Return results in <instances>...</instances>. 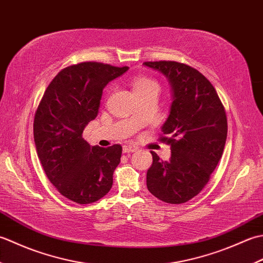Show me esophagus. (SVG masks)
<instances>
[{"label": "esophagus", "mask_w": 263, "mask_h": 263, "mask_svg": "<svg viewBox=\"0 0 263 263\" xmlns=\"http://www.w3.org/2000/svg\"><path fill=\"white\" fill-rule=\"evenodd\" d=\"M138 150V147L133 146V144H126L123 147V153H135Z\"/></svg>", "instance_id": "obj_1"}]
</instances>
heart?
<instances>
[{"mask_svg": "<svg viewBox=\"0 0 263 263\" xmlns=\"http://www.w3.org/2000/svg\"><path fill=\"white\" fill-rule=\"evenodd\" d=\"M132 88L135 93H137V92L148 90V89H153V88L158 89V85L155 80L149 79V78L139 77V78H136V79H133Z\"/></svg>", "mask_w": 263, "mask_h": 263, "instance_id": "1", "label": "heart"}]
</instances>
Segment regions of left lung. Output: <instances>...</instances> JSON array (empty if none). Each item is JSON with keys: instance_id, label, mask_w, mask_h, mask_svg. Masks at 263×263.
I'll list each match as a JSON object with an SVG mask.
<instances>
[{"instance_id": "left-lung-1", "label": "left lung", "mask_w": 263, "mask_h": 263, "mask_svg": "<svg viewBox=\"0 0 263 263\" xmlns=\"http://www.w3.org/2000/svg\"><path fill=\"white\" fill-rule=\"evenodd\" d=\"M164 74L172 87V105L160 141L171 144L170 161L152 152L147 187L156 198L180 204L191 200L209 182L227 138V117L216 89L206 78L174 61L144 62Z\"/></svg>"}]
</instances>
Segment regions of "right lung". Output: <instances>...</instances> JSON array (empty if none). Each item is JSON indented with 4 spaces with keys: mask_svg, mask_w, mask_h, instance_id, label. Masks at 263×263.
I'll use <instances>...</instances> for the list:
<instances>
[{
    "mask_svg": "<svg viewBox=\"0 0 263 263\" xmlns=\"http://www.w3.org/2000/svg\"><path fill=\"white\" fill-rule=\"evenodd\" d=\"M127 69L98 62L70 65L51 81L38 105L33 120L38 158L48 180L73 202H96L113 185L122 147H92L82 132L96 119L103 89Z\"/></svg>",
    "mask_w": 263,
    "mask_h": 263,
    "instance_id": "obj_1",
    "label": "right lung"
}]
</instances>
